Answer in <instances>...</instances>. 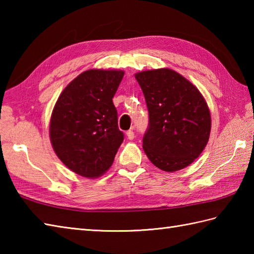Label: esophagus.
Instances as JSON below:
<instances>
[{"label":"esophagus","mask_w":254,"mask_h":254,"mask_svg":"<svg viewBox=\"0 0 254 254\" xmlns=\"http://www.w3.org/2000/svg\"><path fill=\"white\" fill-rule=\"evenodd\" d=\"M127 136L128 139H133L135 135H134V132L132 130H128V131H127Z\"/></svg>","instance_id":"esophagus-1"}]
</instances>
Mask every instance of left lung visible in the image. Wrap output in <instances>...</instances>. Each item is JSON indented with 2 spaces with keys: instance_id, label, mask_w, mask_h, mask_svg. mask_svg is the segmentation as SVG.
<instances>
[{
  "instance_id": "left-lung-1",
  "label": "left lung",
  "mask_w": 254,
  "mask_h": 254,
  "mask_svg": "<svg viewBox=\"0 0 254 254\" xmlns=\"http://www.w3.org/2000/svg\"><path fill=\"white\" fill-rule=\"evenodd\" d=\"M149 113L143 149L157 168L174 172L191 165L208 142L210 112L190 80L171 68L135 74Z\"/></svg>"
}]
</instances>
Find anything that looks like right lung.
<instances>
[{"instance_id": "add662e5", "label": "right lung", "mask_w": 254, "mask_h": 254, "mask_svg": "<svg viewBox=\"0 0 254 254\" xmlns=\"http://www.w3.org/2000/svg\"><path fill=\"white\" fill-rule=\"evenodd\" d=\"M123 76L121 69H88L59 96L50 119V141L59 159L75 174L94 179L113 163L123 133L112 98Z\"/></svg>"}]
</instances>
